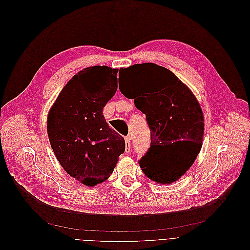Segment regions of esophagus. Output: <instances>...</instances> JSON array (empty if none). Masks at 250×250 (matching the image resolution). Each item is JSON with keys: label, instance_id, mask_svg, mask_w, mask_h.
I'll use <instances>...</instances> for the list:
<instances>
[{"label": "esophagus", "instance_id": "34e87169", "mask_svg": "<svg viewBox=\"0 0 250 250\" xmlns=\"http://www.w3.org/2000/svg\"><path fill=\"white\" fill-rule=\"evenodd\" d=\"M125 150L126 152H130V146H131V137L130 136H127L125 137Z\"/></svg>", "mask_w": 250, "mask_h": 250}]
</instances>
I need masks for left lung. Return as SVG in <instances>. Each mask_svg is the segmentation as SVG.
I'll return each mask as SVG.
<instances>
[{"mask_svg": "<svg viewBox=\"0 0 250 250\" xmlns=\"http://www.w3.org/2000/svg\"><path fill=\"white\" fill-rule=\"evenodd\" d=\"M120 72H128L134 86L119 88L134 100L150 129V147L140 168L150 180L171 184L191 167L203 146V110L192 91L167 68L144 63Z\"/></svg>", "mask_w": 250, "mask_h": 250, "instance_id": "1", "label": "left lung"}]
</instances>
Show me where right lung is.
Wrapping results in <instances>:
<instances>
[{
  "label": "right lung",
  "instance_id": "right-lung-1",
  "mask_svg": "<svg viewBox=\"0 0 250 250\" xmlns=\"http://www.w3.org/2000/svg\"><path fill=\"white\" fill-rule=\"evenodd\" d=\"M118 69H83L61 90L47 115V135L62 168L80 183L94 186L113 173L125 151L124 138L110 128L103 109L116 93Z\"/></svg>",
  "mask_w": 250,
  "mask_h": 250
}]
</instances>
